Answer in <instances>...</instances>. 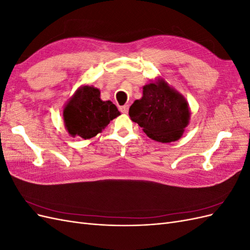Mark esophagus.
Returning a JSON list of instances; mask_svg holds the SVG:
<instances>
[{
    "label": "esophagus",
    "instance_id": "1",
    "mask_svg": "<svg viewBox=\"0 0 250 250\" xmlns=\"http://www.w3.org/2000/svg\"><path fill=\"white\" fill-rule=\"evenodd\" d=\"M128 108H129V105H124V106L120 107V111L123 113H127L128 112Z\"/></svg>",
    "mask_w": 250,
    "mask_h": 250
}]
</instances>
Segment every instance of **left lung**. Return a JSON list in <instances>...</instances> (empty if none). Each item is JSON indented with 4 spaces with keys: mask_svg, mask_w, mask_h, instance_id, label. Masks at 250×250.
I'll use <instances>...</instances> for the list:
<instances>
[{
    "mask_svg": "<svg viewBox=\"0 0 250 250\" xmlns=\"http://www.w3.org/2000/svg\"><path fill=\"white\" fill-rule=\"evenodd\" d=\"M190 108L185 97L164 79L143 87V97L129 108V116L150 139L161 143L181 138L190 121Z\"/></svg>",
    "mask_w": 250,
    "mask_h": 250,
    "instance_id": "8db88e82",
    "label": "left lung"
}]
</instances>
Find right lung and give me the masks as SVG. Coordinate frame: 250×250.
Wrapping results in <instances>:
<instances>
[{
	"label": "right lung",
	"instance_id": "right-lung-1",
	"mask_svg": "<svg viewBox=\"0 0 250 250\" xmlns=\"http://www.w3.org/2000/svg\"><path fill=\"white\" fill-rule=\"evenodd\" d=\"M121 113L111 101H102L100 90L89 85L79 87L63 109V122L72 137L84 140L100 133Z\"/></svg>",
	"mask_w": 250,
	"mask_h": 250
}]
</instances>
